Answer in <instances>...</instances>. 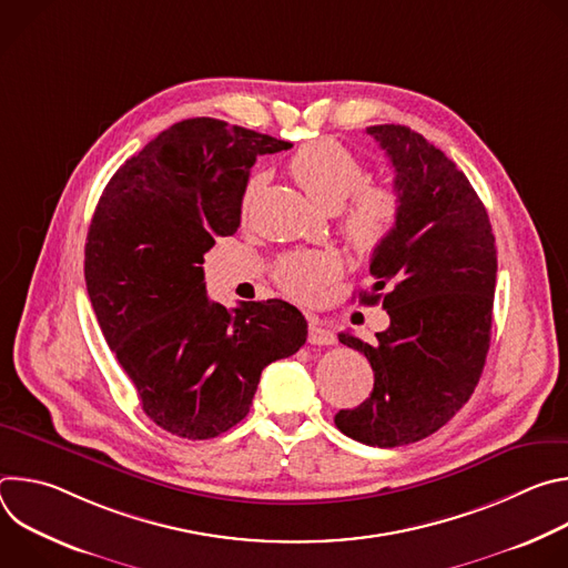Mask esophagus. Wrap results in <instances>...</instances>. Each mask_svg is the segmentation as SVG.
Returning a JSON list of instances; mask_svg holds the SVG:
<instances>
[{
  "label": "esophagus",
  "mask_w": 568,
  "mask_h": 568,
  "mask_svg": "<svg viewBox=\"0 0 568 568\" xmlns=\"http://www.w3.org/2000/svg\"><path fill=\"white\" fill-rule=\"evenodd\" d=\"M307 342L312 346H333L335 344V335L323 326L318 316H310V333H307Z\"/></svg>",
  "instance_id": "1"
}]
</instances>
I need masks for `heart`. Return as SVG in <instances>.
<instances>
[{
    "label": "heart",
    "instance_id": "1",
    "mask_svg": "<svg viewBox=\"0 0 568 568\" xmlns=\"http://www.w3.org/2000/svg\"><path fill=\"white\" fill-rule=\"evenodd\" d=\"M287 171L296 184L318 206L337 211L349 195L354 197L344 211V233L359 252H373L393 231L399 197L388 186H364L366 169L362 161L335 139H316L301 145L287 161ZM261 180L247 184L245 206L254 197ZM342 272V261L331 252H310L283 258L276 265L274 278L278 287L294 301H316L321 290Z\"/></svg>",
    "mask_w": 568,
    "mask_h": 568
}]
</instances>
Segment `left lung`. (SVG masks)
<instances>
[{
  "mask_svg": "<svg viewBox=\"0 0 568 568\" xmlns=\"http://www.w3.org/2000/svg\"><path fill=\"white\" fill-rule=\"evenodd\" d=\"M399 197L393 231L371 256L364 305L382 303L390 326L362 342L375 373L371 397L342 409V434L371 447H399L449 423L474 393L490 348L497 247L488 211L469 180L407 125H371Z\"/></svg>",
  "mask_w": 568,
  "mask_h": 568,
  "instance_id": "obj_1",
  "label": "left lung"
}]
</instances>
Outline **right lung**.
<instances>
[{
	"label": "right lung",
	"mask_w": 568,
	"mask_h": 568,
	"mask_svg": "<svg viewBox=\"0 0 568 568\" xmlns=\"http://www.w3.org/2000/svg\"><path fill=\"white\" fill-rule=\"evenodd\" d=\"M292 148L226 121L186 119L128 159L105 186L85 245L99 326L145 416L189 440L250 414L267 364L294 355L305 316L281 298L209 301L204 254L240 226L258 154Z\"/></svg>",
	"instance_id": "add662e5"
}]
</instances>
